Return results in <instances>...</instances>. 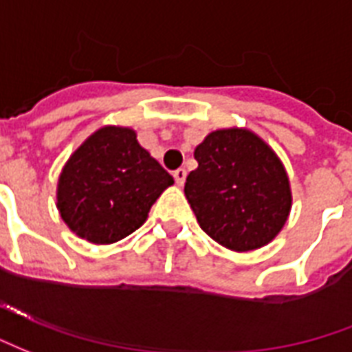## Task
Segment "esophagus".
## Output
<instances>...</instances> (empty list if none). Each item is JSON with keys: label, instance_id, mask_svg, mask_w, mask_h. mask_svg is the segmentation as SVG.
I'll return each mask as SVG.
<instances>
[{"label": "esophagus", "instance_id": "1", "mask_svg": "<svg viewBox=\"0 0 352 352\" xmlns=\"http://www.w3.org/2000/svg\"><path fill=\"white\" fill-rule=\"evenodd\" d=\"M186 176H187L186 168H178V170H174V179H176V184H178L179 187L186 184Z\"/></svg>", "mask_w": 352, "mask_h": 352}]
</instances>
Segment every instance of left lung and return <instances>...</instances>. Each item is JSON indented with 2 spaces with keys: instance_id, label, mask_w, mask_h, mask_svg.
<instances>
[{
  "instance_id": "8db88e82",
  "label": "left lung",
  "mask_w": 352,
  "mask_h": 352,
  "mask_svg": "<svg viewBox=\"0 0 352 352\" xmlns=\"http://www.w3.org/2000/svg\"><path fill=\"white\" fill-rule=\"evenodd\" d=\"M199 166L186 179V199L201 229L230 251H253L281 232L292 206L281 159L257 133L227 127L195 148Z\"/></svg>"
}]
</instances>
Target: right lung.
Returning a JSON list of instances; mask_svg holds the SVG:
<instances>
[{"mask_svg": "<svg viewBox=\"0 0 352 352\" xmlns=\"http://www.w3.org/2000/svg\"><path fill=\"white\" fill-rule=\"evenodd\" d=\"M174 178L138 144L137 131L102 125L61 168L56 206L71 232L86 242H120L148 219Z\"/></svg>", "mask_w": 352, "mask_h": 352, "instance_id": "right-lung-1", "label": "right lung"}]
</instances>
